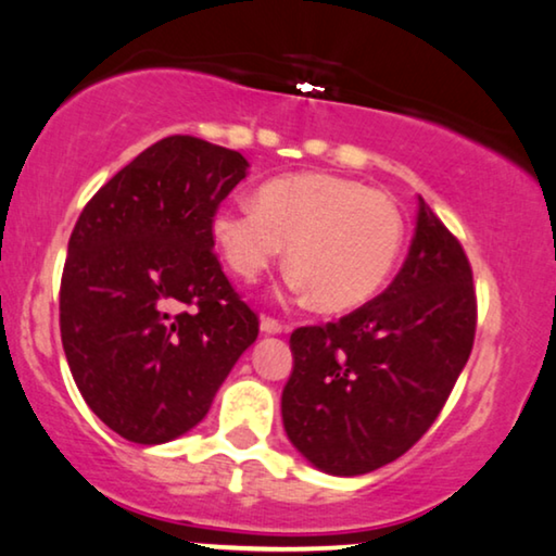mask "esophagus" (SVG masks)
<instances>
[{
    "label": "esophagus",
    "instance_id": "esophagus-1",
    "mask_svg": "<svg viewBox=\"0 0 556 556\" xmlns=\"http://www.w3.org/2000/svg\"><path fill=\"white\" fill-rule=\"evenodd\" d=\"M262 332H267V334L287 332V325H281L279 319H275V317H267V315H264V317H262Z\"/></svg>",
    "mask_w": 556,
    "mask_h": 556
}]
</instances>
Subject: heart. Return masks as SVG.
<instances>
[{
    "instance_id": "1",
    "label": "heart",
    "mask_w": 556,
    "mask_h": 556,
    "mask_svg": "<svg viewBox=\"0 0 556 556\" xmlns=\"http://www.w3.org/2000/svg\"><path fill=\"white\" fill-rule=\"evenodd\" d=\"M211 239L241 281H256L289 244L294 285L317 307L345 312L370 300L393 271L403 218L386 193L332 174L271 178L256 203L229 201L211 216Z\"/></svg>"
}]
</instances>
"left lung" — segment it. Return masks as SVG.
<instances>
[{"label": "left lung", "instance_id": "1", "mask_svg": "<svg viewBox=\"0 0 556 556\" xmlns=\"http://www.w3.org/2000/svg\"><path fill=\"white\" fill-rule=\"evenodd\" d=\"M473 334L471 262L420 201L408 256L386 292L289 338L294 370L281 393L289 441L332 476L401 458L443 410Z\"/></svg>", "mask_w": 556, "mask_h": 556}]
</instances>
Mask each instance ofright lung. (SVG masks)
Wrapping results in <instances>:
<instances>
[{
	"instance_id": "right-lung-1",
	"label": "right lung",
	"mask_w": 556,
	"mask_h": 556,
	"mask_svg": "<svg viewBox=\"0 0 556 556\" xmlns=\"http://www.w3.org/2000/svg\"><path fill=\"white\" fill-rule=\"evenodd\" d=\"M247 166L224 146L168 136L85 203L70 233L62 348L90 410L132 443L191 431L260 334L211 239Z\"/></svg>"
}]
</instances>
